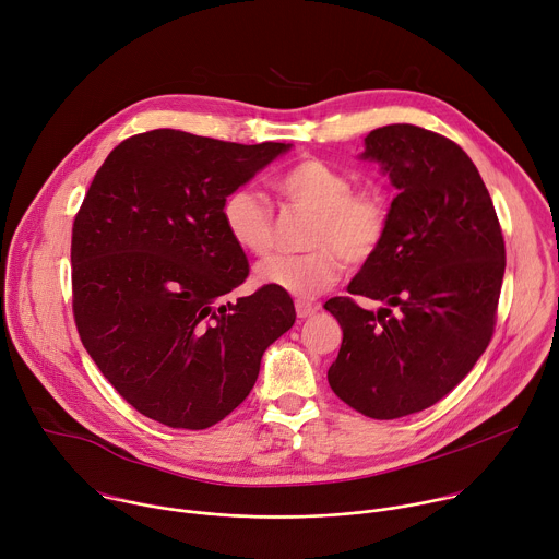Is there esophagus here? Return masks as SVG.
Instances as JSON below:
<instances>
[{"label":"esophagus","instance_id":"esophagus-1","mask_svg":"<svg viewBox=\"0 0 559 559\" xmlns=\"http://www.w3.org/2000/svg\"><path fill=\"white\" fill-rule=\"evenodd\" d=\"M318 313V305L309 300H296V316L298 318H311Z\"/></svg>","mask_w":559,"mask_h":559}]
</instances>
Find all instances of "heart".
Segmentation results:
<instances>
[{"instance_id": "heart-1", "label": "heart", "mask_w": 559, "mask_h": 559, "mask_svg": "<svg viewBox=\"0 0 559 559\" xmlns=\"http://www.w3.org/2000/svg\"><path fill=\"white\" fill-rule=\"evenodd\" d=\"M278 190L313 214L305 254H278L257 267V283L283 289L296 298H313L336 285L347 263L360 267L382 248L389 227V205L380 190H354L347 173L307 158L278 179ZM221 218L236 248L265 257L274 248V214L252 188H236L221 205Z\"/></svg>"}]
</instances>
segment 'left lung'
Segmentation results:
<instances>
[{
  "label": "left lung",
  "instance_id": "left-lung-1",
  "mask_svg": "<svg viewBox=\"0 0 559 559\" xmlns=\"http://www.w3.org/2000/svg\"><path fill=\"white\" fill-rule=\"evenodd\" d=\"M362 162L395 188L380 252L325 309L343 328L330 386L356 412L393 420L436 405L493 336L504 238L466 152L431 130L393 123L365 136Z\"/></svg>",
  "mask_w": 559,
  "mask_h": 559
}]
</instances>
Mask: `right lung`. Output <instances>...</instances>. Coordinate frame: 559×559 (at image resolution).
Here are the masks:
<instances>
[{
  "instance_id": "obj_1",
  "label": "right lung",
  "mask_w": 559,
  "mask_h": 559,
  "mask_svg": "<svg viewBox=\"0 0 559 559\" xmlns=\"http://www.w3.org/2000/svg\"><path fill=\"white\" fill-rule=\"evenodd\" d=\"M289 147L164 128L121 141L97 170L72 225V309L86 352L139 414L216 425L294 325L276 287L216 305L250 272L221 205Z\"/></svg>"
}]
</instances>
